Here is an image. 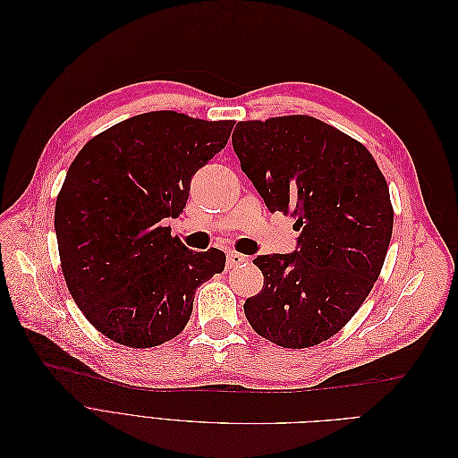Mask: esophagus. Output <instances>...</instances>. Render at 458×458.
Here are the masks:
<instances>
[{
  "instance_id": "esophagus-1",
  "label": "esophagus",
  "mask_w": 458,
  "mask_h": 458,
  "mask_svg": "<svg viewBox=\"0 0 458 458\" xmlns=\"http://www.w3.org/2000/svg\"><path fill=\"white\" fill-rule=\"evenodd\" d=\"M250 263V257L248 255H242V253H236V251H229L227 253V268H236L241 265H246Z\"/></svg>"
}]
</instances>
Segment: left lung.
<instances>
[{"label": "left lung", "mask_w": 458, "mask_h": 458, "mask_svg": "<svg viewBox=\"0 0 458 458\" xmlns=\"http://www.w3.org/2000/svg\"><path fill=\"white\" fill-rule=\"evenodd\" d=\"M233 148L270 212L296 217L298 248L253 259L265 285L244 303L251 328L285 348L334 337L384 267L394 207L363 143L310 115L241 121Z\"/></svg>", "instance_id": "8db88e82"}]
</instances>
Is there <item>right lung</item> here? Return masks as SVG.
<instances>
[{"label": "right lung", "instance_id": "obj_1", "mask_svg": "<svg viewBox=\"0 0 458 458\" xmlns=\"http://www.w3.org/2000/svg\"><path fill=\"white\" fill-rule=\"evenodd\" d=\"M234 121L171 110L130 117L87 141L55 201L61 270L80 311L114 343L158 346L190 320L198 287L225 253L188 250L164 225L186 207L191 177Z\"/></svg>", "mask_w": 458, "mask_h": 458}]
</instances>
